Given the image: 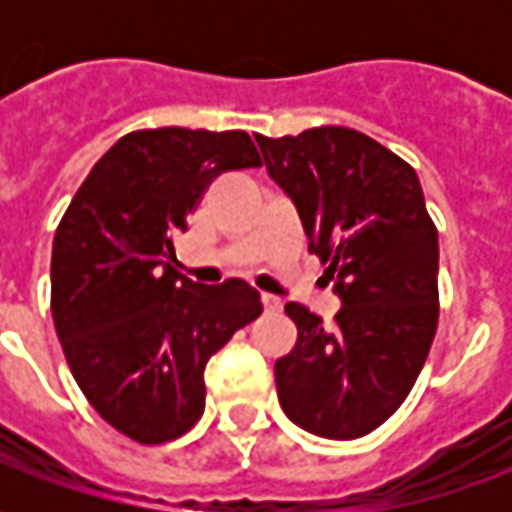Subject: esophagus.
<instances>
[{
    "label": "esophagus",
    "instance_id": "esophagus-1",
    "mask_svg": "<svg viewBox=\"0 0 512 512\" xmlns=\"http://www.w3.org/2000/svg\"><path fill=\"white\" fill-rule=\"evenodd\" d=\"M260 299H263V307H266V312H279V310H282V301H279L277 296H271V293H263Z\"/></svg>",
    "mask_w": 512,
    "mask_h": 512
}]
</instances>
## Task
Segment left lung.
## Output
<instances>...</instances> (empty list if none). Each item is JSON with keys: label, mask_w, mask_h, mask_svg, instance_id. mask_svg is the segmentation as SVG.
<instances>
[{"label": "left lung", "mask_w": 512, "mask_h": 512, "mask_svg": "<svg viewBox=\"0 0 512 512\" xmlns=\"http://www.w3.org/2000/svg\"><path fill=\"white\" fill-rule=\"evenodd\" d=\"M343 307L334 326L285 304L299 337L277 359L279 406L321 439L384 425L406 400L439 323V233L414 169L362 131L255 134Z\"/></svg>", "instance_id": "obj_1"}]
</instances>
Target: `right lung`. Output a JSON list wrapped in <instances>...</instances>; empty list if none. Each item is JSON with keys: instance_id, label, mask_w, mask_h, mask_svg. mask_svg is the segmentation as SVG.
Segmentation results:
<instances>
[{"instance_id": "right-lung-1", "label": "right lung", "mask_w": 512, "mask_h": 512, "mask_svg": "<svg viewBox=\"0 0 512 512\" xmlns=\"http://www.w3.org/2000/svg\"><path fill=\"white\" fill-rule=\"evenodd\" d=\"M246 131H131L90 169L51 249V315L76 384L139 444L194 428L205 365L263 312L244 279L200 285L172 238L224 172L260 167Z\"/></svg>"}]
</instances>
